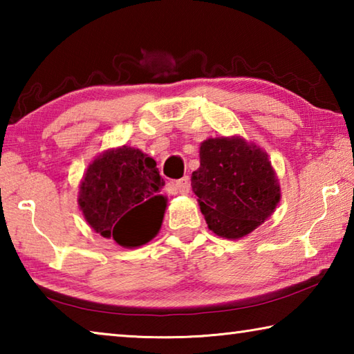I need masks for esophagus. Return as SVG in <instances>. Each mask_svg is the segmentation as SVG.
<instances>
[{
  "label": "esophagus",
  "mask_w": 354,
  "mask_h": 354,
  "mask_svg": "<svg viewBox=\"0 0 354 354\" xmlns=\"http://www.w3.org/2000/svg\"><path fill=\"white\" fill-rule=\"evenodd\" d=\"M173 185H175V189H176L181 195H187L189 192H190V179H189L187 176L178 179V181L173 183Z\"/></svg>",
  "instance_id": "esophagus-1"
}]
</instances>
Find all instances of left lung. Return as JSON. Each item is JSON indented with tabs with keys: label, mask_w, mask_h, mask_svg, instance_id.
Instances as JSON below:
<instances>
[{
	"label": "left lung",
	"mask_w": 354,
	"mask_h": 354,
	"mask_svg": "<svg viewBox=\"0 0 354 354\" xmlns=\"http://www.w3.org/2000/svg\"><path fill=\"white\" fill-rule=\"evenodd\" d=\"M192 190L209 230L231 241L261 226L281 200L279 179L268 154L242 136L209 137L201 143Z\"/></svg>",
	"instance_id": "1"
}]
</instances>
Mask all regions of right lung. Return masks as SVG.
Returning <instances> with one entry per match:
<instances>
[{
    "label": "right lung",
    "mask_w": 354,
    "mask_h": 354,
    "mask_svg": "<svg viewBox=\"0 0 354 354\" xmlns=\"http://www.w3.org/2000/svg\"><path fill=\"white\" fill-rule=\"evenodd\" d=\"M156 160L139 148L101 151L81 179L77 205L95 232L120 247L137 248L158 236L167 196Z\"/></svg>",
    "instance_id": "right-lung-1"
}]
</instances>
